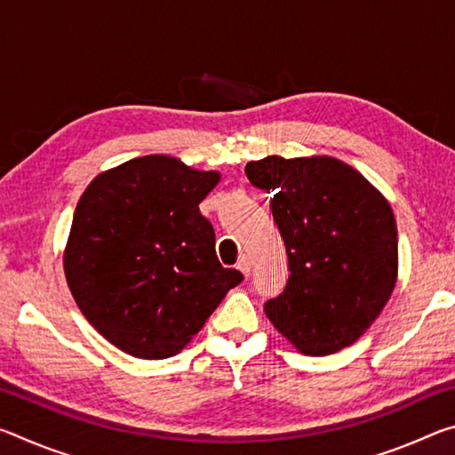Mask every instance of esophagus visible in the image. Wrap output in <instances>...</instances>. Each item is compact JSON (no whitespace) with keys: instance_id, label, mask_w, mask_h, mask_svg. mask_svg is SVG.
<instances>
[{"instance_id":"obj_1","label":"esophagus","mask_w":455,"mask_h":455,"mask_svg":"<svg viewBox=\"0 0 455 455\" xmlns=\"http://www.w3.org/2000/svg\"><path fill=\"white\" fill-rule=\"evenodd\" d=\"M236 268H238V271H241L244 276H249V275H251V259L246 257V255H243L241 259H238Z\"/></svg>"}]
</instances>
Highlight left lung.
<instances>
[{
	"label": "left lung",
	"instance_id": "left-lung-1",
	"mask_svg": "<svg viewBox=\"0 0 455 455\" xmlns=\"http://www.w3.org/2000/svg\"><path fill=\"white\" fill-rule=\"evenodd\" d=\"M267 190L289 259V281L265 313L303 355L349 347L397 283V227L379 190L333 156H267L244 166Z\"/></svg>",
	"mask_w": 455,
	"mask_h": 455
}]
</instances>
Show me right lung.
Listing matches in <instances>:
<instances>
[{
    "label": "right lung",
    "mask_w": 455,
    "mask_h": 455,
    "mask_svg": "<svg viewBox=\"0 0 455 455\" xmlns=\"http://www.w3.org/2000/svg\"><path fill=\"white\" fill-rule=\"evenodd\" d=\"M219 182L217 171L150 154L84 190L64 273L82 315L114 347L138 359L176 355L243 281L219 263L212 225L198 211Z\"/></svg>",
    "instance_id": "1"
}]
</instances>
